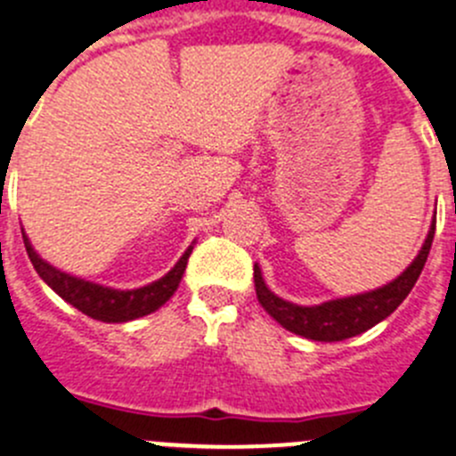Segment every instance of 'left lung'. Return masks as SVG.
<instances>
[{"label":"left lung","mask_w":456,"mask_h":456,"mask_svg":"<svg viewBox=\"0 0 456 456\" xmlns=\"http://www.w3.org/2000/svg\"><path fill=\"white\" fill-rule=\"evenodd\" d=\"M434 231H436V221H432V225H429L425 244L418 251V256L413 257V263L400 276L393 278L390 283L381 285L377 289H370V292L324 301L320 305H299L281 299L278 294H273L267 288L263 272H260L256 263L253 265V281H256L257 301L278 324L288 329V331L297 333V336H304L308 340L317 342L347 340V338L368 331L374 324L386 320L409 297V292L413 289L427 263V256H429V248H432L434 241Z\"/></svg>","instance_id":"left-lung-1"}]
</instances>
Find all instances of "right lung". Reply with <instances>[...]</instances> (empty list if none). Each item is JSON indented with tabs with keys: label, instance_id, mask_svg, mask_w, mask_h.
<instances>
[{
	"label": "right lung",
	"instance_id": "right-lung-1",
	"mask_svg": "<svg viewBox=\"0 0 456 456\" xmlns=\"http://www.w3.org/2000/svg\"><path fill=\"white\" fill-rule=\"evenodd\" d=\"M24 248L29 253V260L34 265V269L38 272V276L54 289L63 301H68L70 305H75L77 310H82L84 315L93 317L98 322H109V324H120V322H130L136 317L151 315L157 308H162L168 299L173 297V292L178 289L180 281H183V273L187 269V260L191 256V247L183 253L175 267L168 273H164L162 278H157L152 283L143 285V288L134 289H116L107 288V285L91 283V281H84V278L72 276V273L61 272L56 269L54 265H50L47 260L36 253V248L31 247L29 237L24 235Z\"/></svg>",
	"mask_w": 456,
	"mask_h": 456
}]
</instances>
